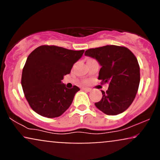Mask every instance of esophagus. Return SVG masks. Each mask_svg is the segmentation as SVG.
Returning <instances> with one entry per match:
<instances>
[{"mask_svg": "<svg viewBox=\"0 0 160 160\" xmlns=\"http://www.w3.org/2000/svg\"><path fill=\"white\" fill-rule=\"evenodd\" d=\"M82 90H84V91H86V92H90L91 91V89H90V88L84 87V88H82Z\"/></svg>", "mask_w": 160, "mask_h": 160, "instance_id": "obj_1", "label": "esophagus"}]
</instances>
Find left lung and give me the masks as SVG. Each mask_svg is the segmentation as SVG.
Instances as JSON below:
<instances>
[{"mask_svg": "<svg viewBox=\"0 0 160 160\" xmlns=\"http://www.w3.org/2000/svg\"><path fill=\"white\" fill-rule=\"evenodd\" d=\"M85 56L95 58L102 66L98 80L108 83L102 98L95 105L105 114L117 115L133 102L140 83V67L136 57L128 48L107 45L89 49Z\"/></svg>", "mask_w": 160, "mask_h": 160, "instance_id": "8db88e82", "label": "left lung"}]
</instances>
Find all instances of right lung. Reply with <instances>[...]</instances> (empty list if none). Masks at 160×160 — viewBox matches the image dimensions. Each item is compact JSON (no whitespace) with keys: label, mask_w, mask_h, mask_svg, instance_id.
<instances>
[{"label":"right lung","mask_w":160,"mask_h":160,"mask_svg":"<svg viewBox=\"0 0 160 160\" xmlns=\"http://www.w3.org/2000/svg\"><path fill=\"white\" fill-rule=\"evenodd\" d=\"M83 52L48 45L31 52L23 68L21 83L33 111L47 118L58 117L67 111L80 89L76 86L68 89L62 80Z\"/></svg>","instance_id":"right-lung-1"}]
</instances>
